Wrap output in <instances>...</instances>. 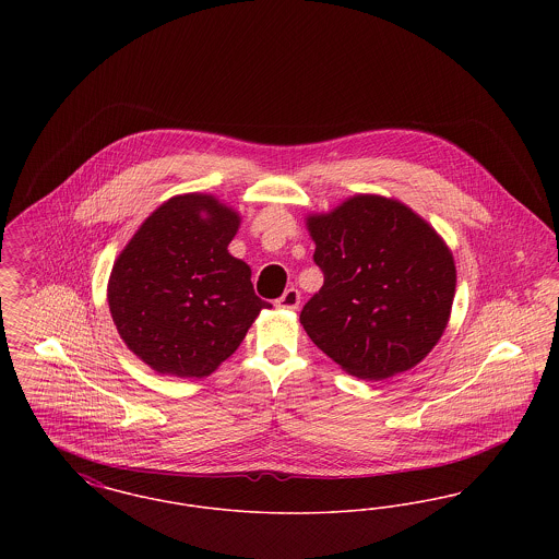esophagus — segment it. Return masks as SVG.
I'll return each mask as SVG.
<instances>
[{"label":"esophagus","instance_id":"esophagus-1","mask_svg":"<svg viewBox=\"0 0 559 559\" xmlns=\"http://www.w3.org/2000/svg\"><path fill=\"white\" fill-rule=\"evenodd\" d=\"M276 306L283 308V310H297V306H299V292L293 289V287L287 289L276 299Z\"/></svg>","mask_w":559,"mask_h":559}]
</instances>
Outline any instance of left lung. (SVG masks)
<instances>
[{
  "mask_svg": "<svg viewBox=\"0 0 559 559\" xmlns=\"http://www.w3.org/2000/svg\"><path fill=\"white\" fill-rule=\"evenodd\" d=\"M324 285L304 306L310 340L344 371L379 381L417 367L451 320V247L419 213L354 194L306 215Z\"/></svg>",
  "mask_w": 559,
  "mask_h": 559,
  "instance_id": "1",
  "label": "left lung"
}]
</instances>
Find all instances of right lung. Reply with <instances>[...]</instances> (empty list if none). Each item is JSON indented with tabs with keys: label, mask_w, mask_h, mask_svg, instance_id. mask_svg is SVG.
Listing matches in <instances>:
<instances>
[{
	"label": "right lung",
	"mask_w": 559,
	"mask_h": 559,
	"mask_svg": "<svg viewBox=\"0 0 559 559\" xmlns=\"http://www.w3.org/2000/svg\"><path fill=\"white\" fill-rule=\"evenodd\" d=\"M240 213L207 192H185L151 213L108 276L112 322L153 371L180 379L212 374L270 304L251 267L228 245Z\"/></svg>",
	"instance_id": "1"
}]
</instances>
